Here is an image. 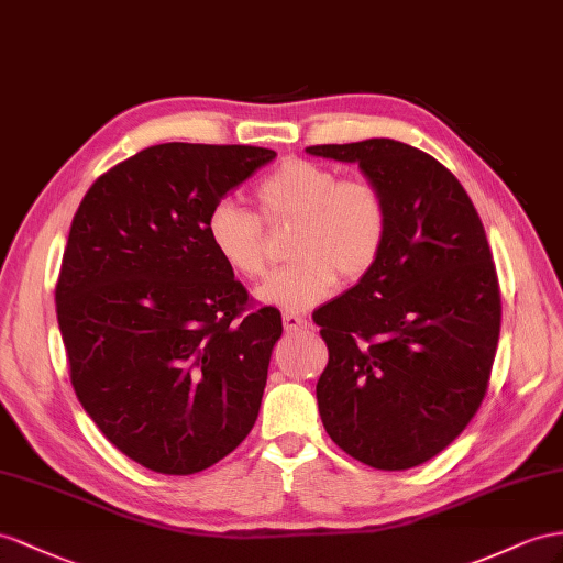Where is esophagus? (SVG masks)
Wrapping results in <instances>:
<instances>
[{
  "instance_id": "esophagus-1",
  "label": "esophagus",
  "mask_w": 563,
  "mask_h": 563,
  "mask_svg": "<svg viewBox=\"0 0 563 563\" xmlns=\"http://www.w3.org/2000/svg\"><path fill=\"white\" fill-rule=\"evenodd\" d=\"M283 323H285L287 333H297V330H307L309 328V321L305 319V316H299L295 311H285L283 313Z\"/></svg>"
}]
</instances>
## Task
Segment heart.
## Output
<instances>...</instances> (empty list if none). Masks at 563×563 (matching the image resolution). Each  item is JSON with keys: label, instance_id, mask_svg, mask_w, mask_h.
<instances>
[{"label": "heart", "instance_id": "heart-1", "mask_svg": "<svg viewBox=\"0 0 563 563\" xmlns=\"http://www.w3.org/2000/svg\"><path fill=\"white\" fill-rule=\"evenodd\" d=\"M256 211L223 199L207 216V240L221 262L242 278L268 268L266 225L297 221L292 264L271 273L258 297L287 311H307L333 295L340 276L358 280L380 258L390 209L376 183L340 178L333 168L290 158L254 187Z\"/></svg>", "mask_w": 563, "mask_h": 563}]
</instances>
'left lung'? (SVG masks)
<instances>
[{"mask_svg": "<svg viewBox=\"0 0 563 563\" xmlns=\"http://www.w3.org/2000/svg\"><path fill=\"white\" fill-rule=\"evenodd\" d=\"M307 152L358 164L390 209L376 266L313 313L328 347L321 421L362 464L413 468L461 435L487 393L501 295L485 228L454 173L411 144Z\"/></svg>", "mask_w": 563, "mask_h": 563, "instance_id": "obj_1", "label": "left lung"}]
</instances>
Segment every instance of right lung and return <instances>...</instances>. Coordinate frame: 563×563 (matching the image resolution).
I'll return each instance as SVG.
<instances>
[{"instance_id":"1","label":"right lung","mask_w":563,"mask_h":563,"mask_svg":"<svg viewBox=\"0 0 563 563\" xmlns=\"http://www.w3.org/2000/svg\"><path fill=\"white\" fill-rule=\"evenodd\" d=\"M271 158L250 144H154L102 173L70 223L54 292L70 385L150 471H205L254 428L283 319L252 309L205 225Z\"/></svg>"}]
</instances>
